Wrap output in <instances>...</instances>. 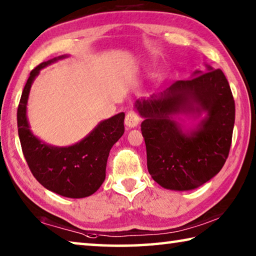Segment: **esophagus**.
Wrapping results in <instances>:
<instances>
[{
	"label": "esophagus",
	"instance_id": "34e87169",
	"mask_svg": "<svg viewBox=\"0 0 256 256\" xmlns=\"http://www.w3.org/2000/svg\"><path fill=\"white\" fill-rule=\"evenodd\" d=\"M138 123H140V116L134 110L128 112L126 116H125V125L128 128H136Z\"/></svg>",
	"mask_w": 256,
	"mask_h": 256
}]
</instances>
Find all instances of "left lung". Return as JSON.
<instances>
[{
	"instance_id": "left-lung-1",
	"label": "left lung",
	"mask_w": 256,
	"mask_h": 256,
	"mask_svg": "<svg viewBox=\"0 0 256 256\" xmlns=\"http://www.w3.org/2000/svg\"><path fill=\"white\" fill-rule=\"evenodd\" d=\"M146 164L154 182L164 188L188 190L206 183L222 170L230 150L235 100L220 68L194 72L148 99H138ZM207 112L198 126L184 132L177 114Z\"/></svg>"
}]
</instances>
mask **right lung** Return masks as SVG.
Masks as SVG:
<instances>
[{"mask_svg": "<svg viewBox=\"0 0 256 256\" xmlns=\"http://www.w3.org/2000/svg\"><path fill=\"white\" fill-rule=\"evenodd\" d=\"M66 58L58 56L40 63L30 72L16 112L21 148L40 183L60 196L81 198L94 194L106 177V164L112 146L124 133V112L102 120L84 140L70 146H53L42 142L30 131L27 102L32 84L42 68Z\"/></svg>", "mask_w": 256, "mask_h": 256, "instance_id": "1", "label": "right lung"}]
</instances>
